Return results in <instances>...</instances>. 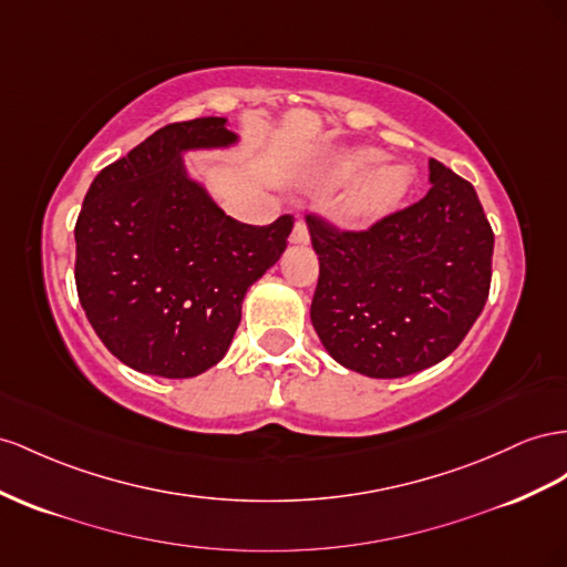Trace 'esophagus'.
<instances>
[{
    "instance_id": "obj_1",
    "label": "esophagus",
    "mask_w": 567,
    "mask_h": 567,
    "mask_svg": "<svg viewBox=\"0 0 567 567\" xmlns=\"http://www.w3.org/2000/svg\"><path fill=\"white\" fill-rule=\"evenodd\" d=\"M310 243V231H308V224L302 219L296 221L293 231H290V246H308Z\"/></svg>"
}]
</instances>
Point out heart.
<instances>
[{"mask_svg":"<svg viewBox=\"0 0 567 567\" xmlns=\"http://www.w3.org/2000/svg\"><path fill=\"white\" fill-rule=\"evenodd\" d=\"M384 152L377 147H348L331 155L317 172L319 186H339L355 181L333 207L343 228H370L403 205L415 183V172L403 162L379 164Z\"/></svg>","mask_w":567,"mask_h":567,"instance_id":"heart-1","label":"heart"}]
</instances>
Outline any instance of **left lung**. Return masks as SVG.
I'll use <instances>...</instances> for the list:
<instances>
[{
    "instance_id": "1",
    "label": "left lung",
    "mask_w": 567,
    "mask_h": 567,
    "mask_svg": "<svg viewBox=\"0 0 567 567\" xmlns=\"http://www.w3.org/2000/svg\"><path fill=\"white\" fill-rule=\"evenodd\" d=\"M430 183L420 203L367 231L308 214L312 327L336 362L364 377H408L449 358L488 298L494 231L477 193L436 159Z\"/></svg>"
}]
</instances>
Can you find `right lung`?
<instances>
[{
    "label": "right lung",
    "mask_w": 567,
    "mask_h": 567,
    "mask_svg": "<svg viewBox=\"0 0 567 567\" xmlns=\"http://www.w3.org/2000/svg\"><path fill=\"white\" fill-rule=\"evenodd\" d=\"M240 141L224 116L152 133L97 174L75 221V288L100 341L131 370L190 379L217 364L248 288L279 262L293 217L240 224L188 174L186 152Z\"/></svg>",
    "instance_id": "1"
}]
</instances>
